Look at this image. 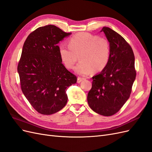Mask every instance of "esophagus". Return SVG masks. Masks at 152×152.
<instances>
[{"label": "esophagus", "instance_id": "1", "mask_svg": "<svg viewBox=\"0 0 152 152\" xmlns=\"http://www.w3.org/2000/svg\"><path fill=\"white\" fill-rule=\"evenodd\" d=\"M84 79V78H82L80 77H78V78H77V83H80V82H81Z\"/></svg>", "mask_w": 152, "mask_h": 152}]
</instances>
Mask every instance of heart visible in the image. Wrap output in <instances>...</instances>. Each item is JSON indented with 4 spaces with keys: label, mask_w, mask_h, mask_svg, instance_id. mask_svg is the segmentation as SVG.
I'll use <instances>...</instances> for the list:
<instances>
[{
    "label": "heart",
    "mask_w": 152,
    "mask_h": 152,
    "mask_svg": "<svg viewBox=\"0 0 152 152\" xmlns=\"http://www.w3.org/2000/svg\"><path fill=\"white\" fill-rule=\"evenodd\" d=\"M68 46L60 44L59 56L67 68L72 69L79 59L80 61L75 71L81 75L103 71L107 67L110 56L109 42L104 38L87 32H80L68 40Z\"/></svg>",
    "instance_id": "obj_1"
}]
</instances>
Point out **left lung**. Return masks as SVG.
<instances>
[{"label":"left lung","mask_w":152,"mask_h":152,"mask_svg":"<svg viewBox=\"0 0 152 152\" xmlns=\"http://www.w3.org/2000/svg\"><path fill=\"white\" fill-rule=\"evenodd\" d=\"M101 31L110 43V56L107 67L93 77L87 102L96 113L111 116L129 98L136 75L135 58L131 45L120 34L105 26Z\"/></svg>","instance_id":"obj_1"}]
</instances>
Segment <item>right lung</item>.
Listing matches in <instances>:
<instances>
[{
	"instance_id": "add662e5",
	"label": "right lung",
	"mask_w": 152,
	"mask_h": 152,
	"mask_svg": "<svg viewBox=\"0 0 152 152\" xmlns=\"http://www.w3.org/2000/svg\"><path fill=\"white\" fill-rule=\"evenodd\" d=\"M71 33L49 25L28 36L18 63L21 88L32 107L42 115L58 112L66 105V90L77 77L63 65L57 44Z\"/></svg>"
}]
</instances>
